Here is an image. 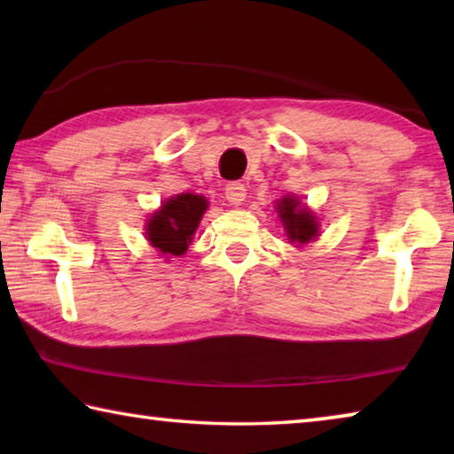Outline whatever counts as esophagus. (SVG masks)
<instances>
[{
  "instance_id": "obj_1",
  "label": "esophagus",
  "mask_w": 454,
  "mask_h": 454,
  "mask_svg": "<svg viewBox=\"0 0 454 454\" xmlns=\"http://www.w3.org/2000/svg\"><path fill=\"white\" fill-rule=\"evenodd\" d=\"M226 200L232 206H240L246 200V188L240 182H230L226 186Z\"/></svg>"
}]
</instances>
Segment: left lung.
Returning <instances> with one entry per match:
<instances>
[{
	"label": "left lung",
	"instance_id": "8db88e82",
	"mask_svg": "<svg viewBox=\"0 0 454 454\" xmlns=\"http://www.w3.org/2000/svg\"><path fill=\"white\" fill-rule=\"evenodd\" d=\"M276 212L282 222L286 236L292 244H309L318 236V220L314 212L302 206L301 200L296 196H284L276 204Z\"/></svg>",
	"mask_w": 454,
	"mask_h": 454
}]
</instances>
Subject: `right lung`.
<instances>
[{"instance_id":"1","label":"right lung","mask_w":454,"mask_h":454,"mask_svg":"<svg viewBox=\"0 0 454 454\" xmlns=\"http://www.w3.org/2000/svg\"><path fill=\"white\" fill-rule=\"evenodd\" d=\"M206 208L208 200L190 192L168 198L145 224V238L166 258L182 256L188 250Z\"/></svg>"}]
</instances>
